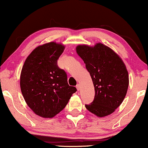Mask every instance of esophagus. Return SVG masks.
<instances>
[{"label":"esophagus","mask_w":148,"mask_h":148,"mask_svg":"<svg viewBox=\"0 0 148 148\" xmlns=\"http://www.w3.org/2000/svg\"><path fill=\"white\" fill-rule=\"evenodd\" d=\"M76 88H77V90H80V88H81V85L80 84H78L76 85Z\"/></svg>","instance_id":"esophagus-1"}]
</instances>
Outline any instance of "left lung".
<instances>
[{
  "mask_svg": "<svg viewBox=\"0 0 148 148\" xmlns=\"http://www.w3.org/2000/svg\"><path fill=\"white\" fill-rule=\"evenodd\" d=\"M76 50L84 61L95 87L94 101L85 107L99 117L111 115L122 103L127 92L129 74L123 61L101 43L94 46L79 45Z\"/></svg>",
  "mask_w": 148,
  "mask_h": 148,
  "instance_id": "1",
  "label": "left lung"
}]
</instances>
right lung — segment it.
I'll list each match as a JSON object with an SVG mask.
<instances>
[{"label": "right lung", "instance_id": "add662e5", "mask_svg": "<svg viewBox=\"0 0 148 148\" xmlns=\"http://www.w3.org/2000/svg\"><path fill=\"white\" fill-rule=\"evenodd\" d=\"M65 49L54 41L39 45L27 56L20 76L22 95L37 115L52 118L62 111L76 88L68 84L67 74L58 66Z\"/></svg>", "mask_w": 148, "mask_h": 148}]
</instances>
